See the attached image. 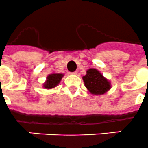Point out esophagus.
Segmentation results:
<instances>
[{
  "mask_svg": "<svg viewBox=\"0 0 148 148\" xmlns=\"http://www.w3.org/2000/svg\"><path fill=\"white\" fill-rule=\"evenodd\" d=\"M70 74H72V75H77V72L75 71V72H73V73H71Z\"/></svg>",
  "mask_w": 148,
  "mask_h": 148,
  "instance_id": "34e87169",
  "label": "esophagus"
}]
</instances>
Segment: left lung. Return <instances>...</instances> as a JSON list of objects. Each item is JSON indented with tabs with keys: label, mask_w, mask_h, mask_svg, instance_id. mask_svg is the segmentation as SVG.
Returning <instances> with one entry per match:
<instances>
[{
	"label": "left lung",
	"mask_w": 148,
	"mask_h": 148,
	"mask_svg": "<svg viewBox=\"0 0 148 148\" xmlns=\"http://www.w3.org/2000/svg\"><path fill=\"white\" fill-rule=\"evenodd\" d=\"M82 77L85 86L92 94L102 95L111 88V83L95 69H90Z\"/></svg>",
	"instance_id": "obj_1"
}]
</instances>
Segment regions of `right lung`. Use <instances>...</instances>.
Returning a JSON list of instances; mask_svg holds the SVG:
<instances>
[{
    "mask_svg": "<svg viewBox=\"0 0 148 148\" xmlns=\"http://www.w3.org/2000/svg\"><path fill=\"white\" fill-rule=\"evenodd\" d=\"M63 74L60 73H53L47 76V80L45 82L43 86L46 88H53L57 86L60 83V82L62 79Z\"/></svg>",
    "mask_w": 148,
    "mask_h": 148,
    "instance_id": "obj_1",
    "label": "right lung"
}]
</instances>
